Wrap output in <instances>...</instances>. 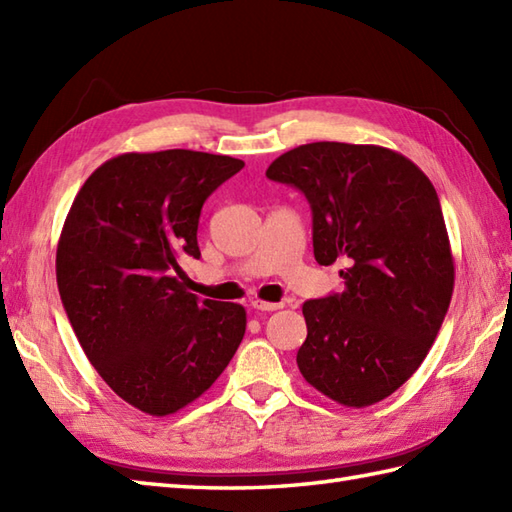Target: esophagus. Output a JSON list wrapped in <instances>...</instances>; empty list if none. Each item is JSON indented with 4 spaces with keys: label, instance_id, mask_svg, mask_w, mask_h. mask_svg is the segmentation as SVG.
<instances>
[{
    "label": "esophagus",
    "instance_id": "obj_1",
    "mask_svg": "<svg viewBox=\"0 0 512 512\" xmlns=\"http://www.w3.org/2000/svg\"><path fill=\"white\" fill-rule=\"evenodd\" d=\"M250 306H253V308L259 310V312H275V310H279V308H284V303H270V301H259V299H255L253 303H250Z\"/></svg>",
    "mask_w": 512,
    "mask_h": 512
}]
</instances>
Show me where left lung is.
Segmentation results:
<instances>
[{
    "label": "left lung",
    "mask_w": 512,
    "mask_h": 512,
    "mask_svg": "<svg viewBox=\"0 0 512 512\" xmlns=\"http://www.w3.org/2000/svg\"><path fill=\"white\" fill-rule=\"evenodd\" d=\"M266 176L306 195L314 259L345 264L343 292L303 303L299 372L339 405H374L420 367L449 310L455 268L438 193L378 145H301Z\"/></svg>",
    "instance_id": "left-lung-1"
}]
</instances>
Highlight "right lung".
Segmentation results:
<instances>
[{
    "label": "right lung",
    "instance_id": "right-lung-1",
    "mask_svg": "<svg viewBox=\"0 0 512 512\" xmlns=\"http://www.w3.org/2000/svg\"><path fill=\"white\" fill-rule=\"evenodd\" d=\"M244 167L191 149L121 154L85 180L57 246V284L85 356L149 416L200 398L246 332L239 303L198 299L178 259H198L206 198Z\"/></svg>",
    "mask_w": 512,
    "mask_h": 512
}]
</instances>
